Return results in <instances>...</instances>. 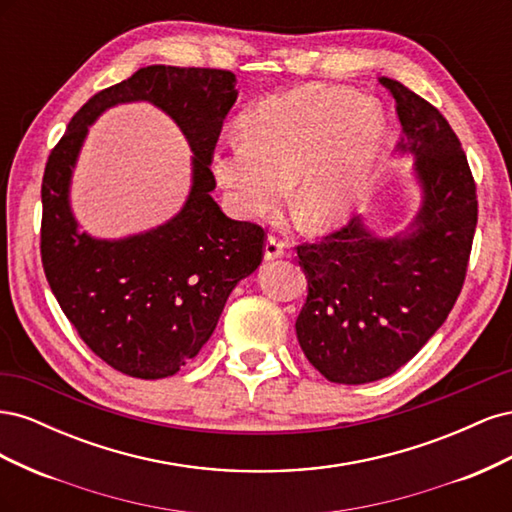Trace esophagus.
Segmentation results:
<instances>
[{
    "label": "esophagus",
    "instance_id": "1",
    "mask_svg": "<svg viewBox=\"0 0 512 512\" xmlns=\"http://www.w3.org/2000/svg\"><path fill=\"white\" fill-rule=\"evenodd\" d=\"M284 243L280 239L275 237H267V243H265V258L267 260H275V258H282L284 256Z\"/></svg>",
    "mask_w": 512,
    "mask_h": 512
}]
</instances>
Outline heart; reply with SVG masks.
Listing matches in <instances>:
<instances>
[{"instance_id":"heart-1","label":"heart","mask_w":512,"mask_h":512,"mask_svg":"<svg viewBox=\"0 0 512 512\" xmlns=\"http://www.w3.org/2000/svg\"><path fill=\"white\" fill-rule=\"evenodd\" d=\"M384 143L376 100L309 83L275 94L239 119V138L211 151L226 209L254 220L280 209L292 179V213L303 228L327 230L359 207Z\"/></svg>"}]
</instances>
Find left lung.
<instances>
[{
    "instance_id": "left-lung-1",
    "label": "left lung",
    "mask_w": 512,
    "mask_h": 512,
    "mask_svg": "<svg viewBox=\"0 0 512 512\" xmlns=\"http://www.w3.org/2000/svg\"><path fill=\"white\" fill-rule=\"evenodd\" d=\"M401 123L397 156L414 160L421 190L406 230L382 237L356 215L320 243L297 245L307 301L297 337L307 361L337 384L395 374L451 312L478 220L468 158L436 106L382 76Z\"/></svg>"
}]
</instances>
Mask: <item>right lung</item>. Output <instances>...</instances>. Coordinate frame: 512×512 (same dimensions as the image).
<instances>
[{
    "label": "right lung",
    "instance_id": "obj_1",
    "mask_svg": "<svg viewBox=\"0 0 512 512\" xmlns=\"http://www.w3.org/2000/svg\"><path fill=\"white\" fill-rule=\"evenodd\" d=\"M228 70L147 66L102 89L68 123L42 179L40 252L64 314L96 356L121 374L160 380L200 352L235 286L262 260L265 230L230 220L215 203L211 151L237 102ZM149 101L189 141L193 185L168 223L123 240L78 228L69 205L75 160L88 126L108 107Z\"/></svg>",
    "mask_w": 512,
    "mask_h": 512
}]
</instances>
